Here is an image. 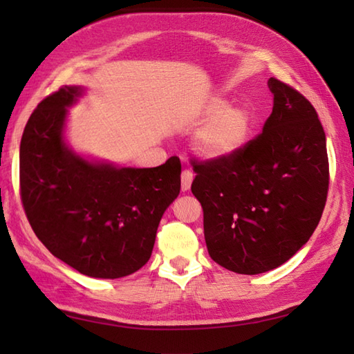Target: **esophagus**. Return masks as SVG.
<instances>
[{
    "label": "esophagus",
    "mask_w": 354,
    "mask_h": 354,
    "mask_svg": "<svg viewBox=\"0 0 354 354\" xmlns=\"http://www.w3.org/2000/svg\"><path fill=\"white\" fill-rule=\"evenodd\" d=\"M193 178H194V173L192 170H189V169L183 170V173H181V189H183V192L190 190Z\"/></svg>",
    "instance_id": "34e87169"
}]
</instances>
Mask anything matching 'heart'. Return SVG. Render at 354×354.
<instances>
[{"instance_id": "b5f03b06", "label": "heart", "mask_w": 354, "mask_h": 354, "mask_svg": "<svg viewBox=\"0 0 354 354\" xmlns=\"http://www.w3.org/2000/svg\"><path fill=\"white\" fill-rule=\"evenodd\" d=\"M202 117L209 122L199 133L198 149L207 158L230 156L250 140L252 115L246 108L228 106L222 99H213Z\"/></svg>"}]
</instances>
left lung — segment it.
<instances>
[{"label": "left lung", "instance_id": "8db88e82", "mask_svg": "<svg viewBox=\"0 0 354 354\" xmlns=\"http://www.w3.org/2000/svg\"><path fill=\"white\" fill-rule=\"evenodd\" d=\"M263 131L225 158H192V193L204 209L208 254L255 275L288 261L313 234L328 193L326 133L317 111L275 77Z\"/></svg>", "mask_w": 354, "mask_h": 354}]
</instances>
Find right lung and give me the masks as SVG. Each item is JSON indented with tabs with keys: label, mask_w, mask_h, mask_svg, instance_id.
Instances as JSON below:
<instances>
[{
	"label": "right lung",
	"mask_w": 354,
	"mask_h": 354,
	"mask_svg": "<svg viewBox=\"0 0 354 354\" xmlns=\"http://www.w3.org/2000/svg\"><path fill=\"white\" fill-rule=\"evenodd\" d=\"M80 93L59 88L30 115L19 147L22 207L55 257L88 277H126L150 259L158 225L181 190V161L118 169L73 153L62 131Z\"/></svg>",
	"instance_id": "right-lung-1"
}]
</instances>
